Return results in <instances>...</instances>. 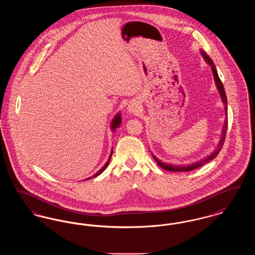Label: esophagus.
Listing matches in <instances>:
<instances>
[{"label": "esophagus", "mask_w": 255, "mask_h": 255, "mask_svg": "<svg viewBox=\"0 0 255 255\" xmlns=\"http://www.w3.org/2000/svg\"><path fill=\"white\" fill-rule=\"evenodd\" d=\"M128 110H129L130 112H134L135 108H134V106H133V104H131V105L128 106Z\"/></svg>", "instance_id": "esophagus-1"}]
</instances>
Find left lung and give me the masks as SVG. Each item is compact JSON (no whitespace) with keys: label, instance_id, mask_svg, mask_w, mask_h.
<instances>
[{"label":"left lung","instance_id":"8db88e82","mask_svg":"<svg viewBox=\"0 0 255 255\" xmlns=\"http://www.w3.org/2000/svg\"><path fill=\"white\" fill-rule=\"evenodd\" d=\"M201 53H202L203 57L205 58V60H206V62L210 65V67H211V70H212V73H213V76H214L215 83H216V86H217V89H218L219 93H220V96H221V98H222L223 102L225 103L226 116L228 117V100H227V96H226V92H225L223 83H222L221 79L219 78L216 67H215V65L213 64V61L211 60V58L206 54L204 50H201ZM227 130H228V120H227V118H226L225 124H224V128H223V131H222V136H221L220 142H219L218 146L216 147V149L212 152V154H210V155L207 156L206 158H203V159H201L200 161H197V162L192 163V164H188V165H175V164H173V165H172V164H167V163H164V162L158 160V158H156L154 155H153V158H154L155 161L158 163V165H159L161 168L167 170V171H172V172H187V171H191V170L196 169V168H198V167L203 166L204 164H206L207 162L211 161L213 158H215L217 157V155L220 153L222 147L224 145V141H225V138H226Z\"/></svg>","mask_w":255,"mask_h":255}]
</instances>
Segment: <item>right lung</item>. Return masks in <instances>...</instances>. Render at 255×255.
Masks as SVG:
<instances>
[{
	"label": "right lung",
	"instance_id": "obj_1",
	"mask_svg": "<svg viewBox=\"0 0 255 255\" xmlns=\"http://www.w3.org/2000/svg\"><path fill=\"white\" fill-rule=\"evenodd\" d=\"M121 123H122V117H121V114H118L116 117H115V119L113 120V122H112V124H111V128H112V130L113 131H115L120 125H121ZM112 155H113V150H112V152H111V156H110L109 159L107 160V162L104 164V166L101 168V169L99 170L97 173H96L95 175H94V177H97L98 175H100L104 170L107 168V166H108V164H109L110 159L112 158ZM91 178H88L87 180H90Z\"/></svg>",
	"mask_w": 255,
	"mask_h": 255
}]
</instances>
